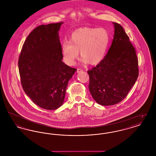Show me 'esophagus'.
Wrapping results in <instances>:
<instances>
[{
    "instance_id": "34e87169",
    "label": "esophagus",
    "mask_w": 156,
    "mask_h": 156,
    "mask_svg": "<svg viewBox=\"0 0 156 156\" xmlns=\"http://www.w3.org/2000/svg\"><path fill=\"white\" fill-rule=\"evenodd\" d=\"M81 71H82V69L81 68H77V70H76V72L78 73H80Z\"/></svg>"
}]
</instances>
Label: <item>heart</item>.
I'll use <instances>...</instances> for the list:
<instances>
[{"label":"heart","instance_id":"b5f03b06","mask_svg":"<svg viewBox=\"0 0 156 156\" xmlns=\"http://www.w3.org/2000/svg\"><path fill=\"white\" fill-rule=\"evenodd\" d=\"M110 41L108 31L104 27H82L75 30L61 45L64 62L73 66L79 51L83 62L97 65L104 59Z\"/></svg>","mask_w":156,"mask_h":156}]
</instances>
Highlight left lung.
Returning a JSON list of instances; mask_svg holds the SVG:
<instances>
[{"label":"left lung","instance_id":"8db88e82","mask_svg":"<svg viewBox=\"0 0 156 156\" xmlns=\"http://www.w3.org/2000/svg\"><path fill=\"white\" fill-rule=\"evenodd\" d=\"M115 34L104 59L88 71L89 89L98 104L110 106L126 98L139 75L136 50L122 26L113 22Z\"/></svg>","mask_w":156,"mask_h":156}]
</instances>
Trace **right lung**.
<instances>
[{"label":"right lung","instance_id":"1","mask_svg":"<svg viewBox=\"0 0 156 156\" xmlns=\"http://www.w3.org/2000/svg\"><path fill=\"white\" fill-rule=\"evenodd\" d=\"M63 22L40 25L23 45L18 61L23 89L32 101L47 110L63 104L67 84L76 69L62 61L58 31Z\"/></svg>","mask_w":156,"mask_h":156}]
</instances>
